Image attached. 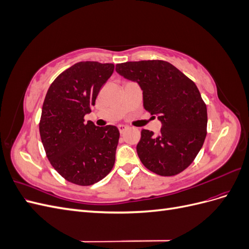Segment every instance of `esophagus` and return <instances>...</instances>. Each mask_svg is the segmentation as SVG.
Masks as SVG:
<instances>
[{
	"mask_svg": "<svg viewBox=\"0 0 249 249\" xmlns=\"http://www.w3.org/2000/svg\"><path fill=\"white\" fill-rule=\"evenodd\" d=\"M118 129H119V132L123 134L124 132H125L127 129H129V127H127V126L124 125V124H118Z\"/></svg>",
	"mask_w": 249,
	"mask_h": 249,
	"instance_id": "esophagus-1",
	"label": "esophagus"
}]
</instances>
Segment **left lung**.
Returning a JSON list of instances; mask_svg holds the SVG:
<instances>
[{
  "instance_id": "obj_1",
  "label": "left lung",
  "mask_w": 249,
  "mask_h": 249,
  "mask_svg": "<svg viewBox=\"0 0 249 249\" xmlns=\"http://www.w3.org/2000/svg\"><path fill=\"white\" fill-rule=\"evenodd\" d=\"M124 79L136 82L143 107L162 124L160 134L142 130L137 154L157 175L176 176L193 162L207 136L208 114L199 90L176 66L162 60L116 64Z\"/></svg>"
}]
</instances>
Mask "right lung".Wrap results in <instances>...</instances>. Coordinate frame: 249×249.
Returning a JSON list of instances; mask_svg holds the SVG:
<instances>
[{"label":"right lung","instance_id":"add662e5","mask_svg":"<svg viewBox=\"0 0 249 249\" xmlns=\"http://www.w3.org/2000/svg\"><path fill=\"white\" fill-rule=\"evenodd\" d=\"M113 71L112 63L78 62L59 74L44 99L39 124L42 144L52 166L71 183L92 185L114 166L117 127L84 122Z\"/></svg>","mask_w":249,"mask_h":249}]
</instances>
